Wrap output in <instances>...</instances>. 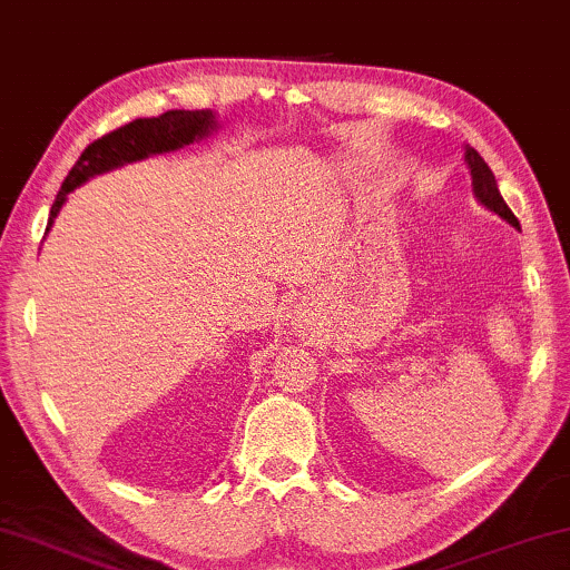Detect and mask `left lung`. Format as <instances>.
<instances>
[{
  "mask_svg": "<svg viewBox=\"0 0 570 570\" xmlns=\"http://www.w3.org/2000/svg\"><path fill=\"white\" fill-rule=\"evenodd\" d=\"M465 164H469V168H471V184H473L475 199H479L483 207L497 212L499 217H504L507 223L520 227V223H517V217H514V212L507 207L502 194H499L497 178H494V174H491V168L487 166V160H483L473 148H465Z\"/></svg>",
  "mask_w": 570,
  "mask_h": 570,
  "instance_id": "left-lung-1",
  "label": "left lung"
}]
</instances>
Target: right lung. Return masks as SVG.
<instances>
[{"label":"right lung","mask_w":570,"mask_h":570,"mask_svg":"<svg viewBox=\"0 0 570 570\" xmlns=\"http://www.w3.org/2000/svg\"><path fill=\"white\" fill-rule=\"evenodd\" d=\"M212 127H215V115L209 109H191V112L189 109H168L160 117H142V120H132L112 132L101 135L91 146H87L71 171H68L61 191H58L53 207H50L46 230H50L56 215L61 212L66 194L81 186L87 178L122 164H132V160L156 156V153L189 146V142L204 138Z\"/></svg>","instance_id":"right-lung-1"}]
</instances>
